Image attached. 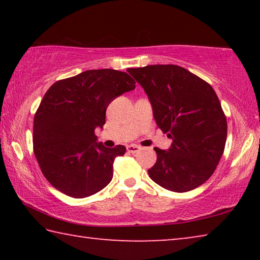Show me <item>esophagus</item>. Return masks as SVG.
Segmentation results:
<instances>
[{
	"mask_svg": "<svg viewBox=\"0 0 260 260\" xmlns=\"http://www.w3.org/2000/svg\"><path fill=\"white\" fill-rule=\"evenodd\" d=\"M126 149H127V151L131 152V153H136V152L141 150V147L136 146V144H129V146L126 147Z\"/></svg>",
	"mask_w": 260,
	"mask_h": 260,
	"instance_id": "esophagus-1",
	"label": "esophagus"
}]
</instances>
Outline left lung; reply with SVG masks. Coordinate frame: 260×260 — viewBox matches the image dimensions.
Returning <instances> with one entry per match:
<instances>
[{
    "instance_id": "left-lung-1",
    "label": "left lung",
    "mask_w": 260,
    "mask_h": 260,
    "mask_svg": "<svg viewBox=\"0 0 260 260\" xmlns=\"http://www.w3.org/2000/svg\"><path fill=\"white\" fill-rule=\"evenodd\" d=\"M128 73L146 91L156 124L173 140L169 150L155 148L148 170L160 187L186 192L213 174L227 139V120L208 82L178 65H148Z\"/></svg>"
}]
</instances>
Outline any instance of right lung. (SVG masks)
I'll return each mask as SVG.
<instances>
[{"label":"right lung","instance_id":"add662e5","mask_svg":"<svg viewBox=\"0 0 260 260\" xmlns=\"http://www.w3.org/2000/svg\"><path fill=\"white\" fill-rule=\"evenodd\" d=\"M133 89L134 79L126 72L102 69L56 81L47 90L34 116L33 149L57 190L85 199L110 183L114 158L126 148H105L95 128L105 124L108 105Z\"/></svg>","mask_w":260,"mask_h":260}]
</instances>
